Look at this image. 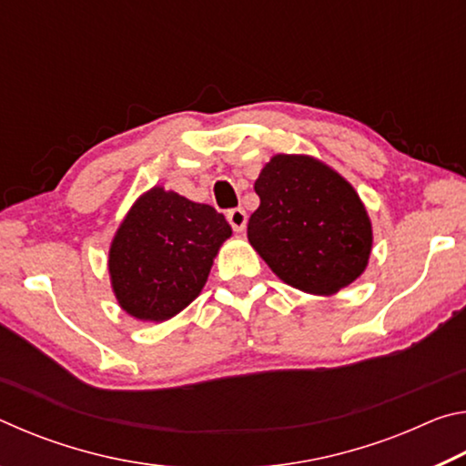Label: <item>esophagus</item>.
<instances>
[{"label": "esophagus", "instance_id": "1", "mask_svg": "<svg viewBox=\"0 0 466 466\" xmlns=\"http://www.w3.org/2000/svg\"><path fill=\"white\" fill-rule=\"evenodd\" d=\"M228 222H230L232 230L236 232H242L244 228H247V211H244L242 208H234V209H228Z\"/></svg>", "mask_w": 466, "mask_h": 466}]
</instances>
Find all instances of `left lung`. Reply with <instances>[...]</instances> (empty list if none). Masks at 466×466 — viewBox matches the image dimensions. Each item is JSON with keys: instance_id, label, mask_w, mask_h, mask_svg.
I'll use <instances>...</instances> for the list:
<instances>
[{"instance_id": "1", "label": "left lung", "mask_w": 466, "mask_h": 466, "mask_svg": "<svg viewBox=\"0 0 466 466\" xmlns=\"http://www.w3.org/2000/svg\"><path fill=\"white\" fill-rule=\"evenodd\" d=\"M248 240L273 273L310 294H335L366 269L372 226L345 178L309 156H275L261 170Z\"/></svg>"}]
</instances>
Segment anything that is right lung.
<instances>
[{
	"mask_svg": "<svg viewBox=\"0 0 466 466\" xmlns=\"http://www.w3.org/2000/svg\"><path fill=\"white\" fill-rule=\"evenodd\" d=\"M232 228L205 203L152 188L133 205L110 247L116 299L131 317L167 320L199 296Z\"/></svg>",
	"mask_w": 466,
	"mask_h": 466,
	"instance_id": "1",
	"label": "right lung"
}]
</instances>
